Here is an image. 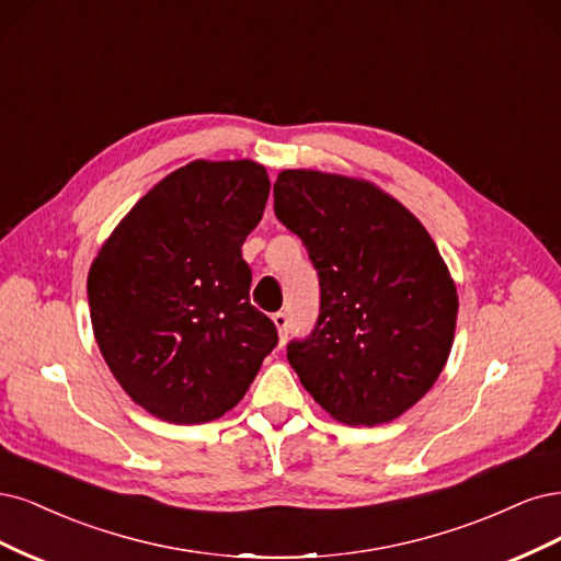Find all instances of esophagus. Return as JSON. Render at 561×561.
<instances>
[{
  "instance_id": "34e87169",
  "label": "esophagus",
  "mask_w": 561,
  "mask_h": 561,
  "mask_svg": "<svg viewBox=\"0 0 561 561\" xmlns=\"http://www.w3.org/2000/svg\"><path fill=\"white\" fill-rule=\"evenodd\" d=\"M273 323L277 327L279 342H284V340H286V335H288V317H286V312H277V314H273Z\"/></svg>"
}]
</instances>
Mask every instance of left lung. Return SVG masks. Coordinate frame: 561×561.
<instances>
[{"label":"left lung","mask_w":561,"mask_h":561,"mask_svg":"<svg viewBox=\"0 0 561 561\" xmlns=\"http://www.w3.org/2000/svg\"><path fill=\"white\" fill-rule=\"evenodd\" d=\"M277 219L319 275L314 331L288 364L333 420L377 426L436 385L455 342L457 286L414 214L366 179L284 170Z\"/></svg>","instance_id":"obj_1"}]
</instances>
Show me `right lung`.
<instances>
[{
  "instance_id": "right-lung-1",
  "label": "right lung",
  "mask_w": 561,
  "mask_h": 561,
  "mask_svg": "<svg viewBox=\"0 0 561 561\" xmlns=\"http://www.w3.org/2000/svg\"><path fill=\"white\" fill-rule=\"evenodd\" d=\"M270 179L254 160H193L123 216L88 273L98 347L123 391L170 424L219 420L277 345L249 302L247 234Z\"/></svg>"
}]
</instances>
